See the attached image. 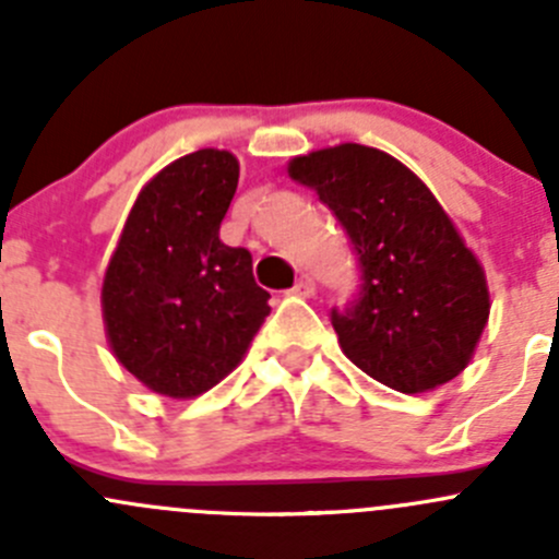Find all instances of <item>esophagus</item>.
Returning <instances> with one entry per match:
<instances>
[{"label":"esophagus","instance_id":"34e87169","mask_svg":"<svg viewBox=\"0 0 559 559\" xmlns=\"http://www.w3.org/2000/svg\"><path fill=\"white\" fill-rule=\"evenodd\" d=\"M313 292H316V284H313L311 275H300V278H297V284L292 286V295H297V297H311Z\"/></svg>","mask_w":559,"mask_h":559}]
</instances>
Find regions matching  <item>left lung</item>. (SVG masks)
Segmentation results:
<instances>
[{"label":"left lung","instance_id":"left-lung-1","mask_svg":"<svg viewBox=\"0 0 559 559\" xmlns=\"http://www.w3.org/2000/svg\"><path fill=\"white\" fill-rule=\"evenodd\" d=\"M343 224L362 267V292L332 311L343 354L403 394L456 379L489 319L481 262L425 180L379 148L341 143L289 162Z\"/></svg>","mask_w":559,"mask_h":559}]
</instances>
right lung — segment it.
<instances>
[{"mask_svg": "<svg viewBox=\"0 0 559 559\" xmlns=\"http://www.w3.org/2000/svg\"><path fill=\"white\" fill-rule=\"evenodd\" d=\"M229 151L200 148L140 189L103 278L112 357L151 392L191 400L243 362L270 313L251 253L218 240L238 189Z\"/></svg>", "mask_w": 559, "mask_h": 559, "instance_id": "1", "label": "right lung"}]
</instances>
